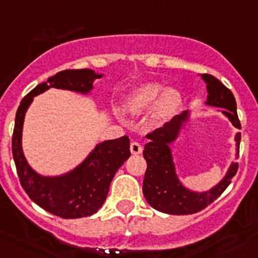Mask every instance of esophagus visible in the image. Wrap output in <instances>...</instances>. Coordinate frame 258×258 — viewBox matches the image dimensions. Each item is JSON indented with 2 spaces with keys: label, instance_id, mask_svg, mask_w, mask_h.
I'll return each instance as SVG.
<instances>
[{
  "label": "esophagus",
  "instance_id": "34e87169",
  "mask_svg": "<svg viewBox=\"0 0 258 258\" xmlns=\"http://www.w3.org/2000/svg\"><path fill=\"white\" fill-rule=\"evenodd\" d=\"M143 151V147L138 143V142H132L131 144V152L133 154H141Z\"/></svg>",
  "mask_w": 258,
  "mask_h": 258
}]
</instances>
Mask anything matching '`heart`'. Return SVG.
Returning <instances> with one entry per match:
<instances>
[{
    "label": "heart",
    "mask_w": 258,
    "mask_h": 258,
    "mask_svg": "<svg viewBox=\"0 0 258 258\" xmlns=\"http://www.w3.org/2000/svg\"><path fill=\"white\" fill-rule=\"evenodd\" d=\"M182 97L176 88H167L161 83H146L137 88L126 100L127 110L133 114H143L154 106V116L164 119L180 106Z\"/></svg>",
    "instance_id": "heart-1"
}]
</instances>
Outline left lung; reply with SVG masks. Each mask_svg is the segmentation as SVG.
<instances>
[{"label": "left lung", "mask_w": 258, "mask_h": 258, "mask_svg": "<svg viewBox=\"0 0 258 258\" xmlns=\"http://www.w3.org/2000/svg\"><path fill=\"white\" fill-rule=\"evenodd\" d=\"M207 82L208 105L223 107V114L232 121L235 127L241 129V121L238 119L237 104L232 91L225 87L218 78L212 75H203ZM188 112L173 117L162 127L147 134L149 139L144 146L143 157L147 161V170L143 180V194L148 204L156 210L166 214L187 215L195 214L205 209L232 182L233 176L237 173L238 163L233 162L225 177L217 186L207 192H194L183 187L176 176L175 164L171 154L170 143L177 138L183 122L187 120ZM235 142L239 147L241 133L235 136Z\"/></svg>", "instance_id": "left-lung-1"}]
</instances>
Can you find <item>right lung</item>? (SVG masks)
<instances>
[{"label":"right lung","instance_id":"add662e5","mask_svg":"<svg viewBox=\"0 0 258 258\" xmlns=\"http://www.w3.org/2000/svg\"><path fill=\"white\" fill-rule=\"evenodd\" d=\"M101 75L91 70H66L31 90L16 111L12 134V156L20 183L29 198L46 212L63 219L90 217L102 207L115 173L131 157V142L126 136L100 143L73 171L59 177L38 175L26 162L21 148L25 112L33 97L50 87L87 94L92 82Z\"/></svg>","mask_w":258,"mask_h":258}]
</instances>
